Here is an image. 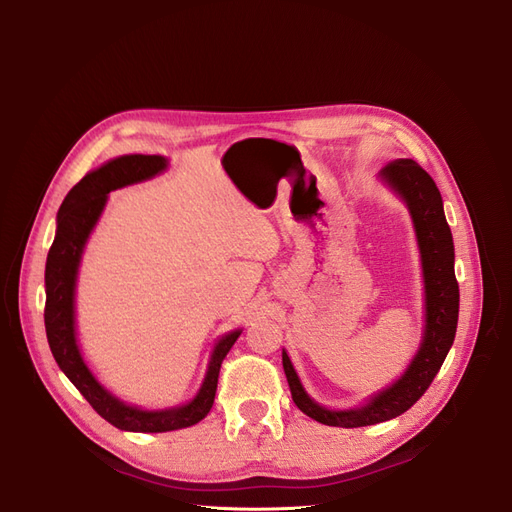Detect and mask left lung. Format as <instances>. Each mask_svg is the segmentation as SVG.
I'll return each mask as SVG.
<instances>
[{"mask_svg": "<svg viewBox=\"0 0 512 512\" xmlns=\"http://www.w3.org/2000/svg\"><path fill=\"white\" fill-rule=\"evenodd\" d=\"M380 175L406 200L414 220L425 277V339L401 380H397L391 389L376 395L367 406L344 412L327 410L309 399L297 374H294L288 354L282 352L292 401L303 414L331 427H365L391 421V418L404 414L429 389V384L436 378L448 350L455 342L459 284L455 277L453 235L444 218L442 196L433 179L414 160H395L386 164Z\"/></svg>", "mask_w": 512, "mask_h": 512, "instance_id": "left-lung-1", "label": "left lung"}]
</instances>
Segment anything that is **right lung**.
Wrapping results in <instances>:
<instances>
[{
    "label": "right lung",
    "mask_w": 512,
    "mask_h": 512,
    "mask_svg": "<svg viewBox=\"0 0 512 512\" xmlns=\"http://www.w3.org/2000/svg\"><path fill=\"white\" fill-rule=\"evenodd\" d=\"M164 166L166 160L162 156H121L94 170V173L85 175L68 192L59 207L57 235L49 256H46L44 327L51 352L59 369L81 391V395L89 401V406L104 421L123 431L160 433L192 427L198 421H203L213 406L222 361L241 335V331H232L220 339V344L213 350L207 378L188 406L162 412H145L121 404L119 399L102 389L83 363V356L74 337V284L85 241L100 218L108 192L158 175Z\"/></svg>",
    "instance_id": "1"
}]
</instances>
